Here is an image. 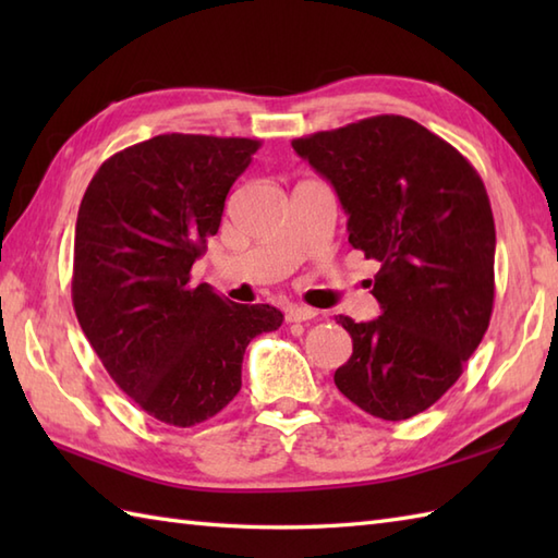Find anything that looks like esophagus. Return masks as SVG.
I'll use <instances>...</instances> for the list:
<instances>
[{"label": "esophagus", "instance_id": "1", "mask_svg": "<svg viewBox=\"0 0 558 558\" xmlns=\"http://www.w3.org/2000/svg\"><path fill=\"white\" fill-rule=\"evenodd\" d=\"M316 310H312V306H288L286 310V322L288 324H302V322H312V318H316Z\"/></svg>", "mask_w": 558, "mask_h": 558}]
</instances>
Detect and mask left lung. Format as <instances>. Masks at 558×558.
Listing matches in <instances>:
<instances>
[{
  "label": "left lung",
  "instance_id": "left-lung-1",
  "mask_svg": "<svg viewBox=\"0 0 558 558\" xmlns=\"http://www.w3.org/2000/svg\"><path fill=\"white\" fill-rule=\"evenodd\" d=\"M292 148L333 184L350 244L378 260L381 316L338 324L352 357L342 396L388 422L432 408L489 328L496 230L487 189L468 158L414 120L378 114Z\"/></svg>",
  "mask_w": 558,
  "mask_h": 558
}]
</instances>
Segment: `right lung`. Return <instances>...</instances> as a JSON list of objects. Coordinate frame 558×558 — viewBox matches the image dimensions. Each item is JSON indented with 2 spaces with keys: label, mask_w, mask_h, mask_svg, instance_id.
<instances>
[{
  "label": "right lung",
  "mask_w": 558,
  "mask_h": 558,
  "mask_svg": "<svg viewBox=\"0 0 558 558\" xmlns=\"http://www.w3.org/2000/svg\"><path fill=\"white\" fill-rule=\"evenodd\" d=\"M258 146L153 136L105 160L83 194L71 278L76 318L112 381L165 424L218 414L240 393L248 342L282 324L276 306L189 286Z\"/></svg>",
  "instance_id": "add662e5"
}]
</instances>
